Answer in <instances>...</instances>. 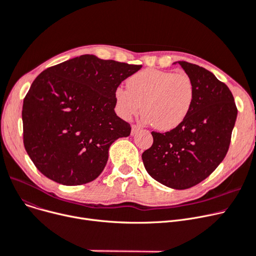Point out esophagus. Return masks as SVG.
<instances>
[{"instance_id":"esophagus-1","label":"esophagus","mask_w":256,"mask_h":256,"mask_svg":"<svg viewBox=\"0 0 256 256\" xmlns=\"http://www.w3.org/2000/svg\"><path fill=\"white\" fill-rule=\"evenodd\" d=\"M140 130V126L133 125V126L131 127V134H132V135H134L135 133H138Z\"/></svg>"}]
</instances>
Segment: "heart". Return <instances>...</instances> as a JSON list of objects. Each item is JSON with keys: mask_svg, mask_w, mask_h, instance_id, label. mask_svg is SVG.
I'll return each instance as SVG.
<instances>
[{"mask_svg": "<svg viewBox=\"0 0 256 256\" xmlns=\"http://www.w3.org/2000/svg\"><path fill=\"white\" fill-rule=\"evenodd\" d=\"M127 90L116 88L114 103L118 114L129 120L142 105V120L160 131L181 125L193 104L194 84L185 73L146 69L127 80Z\"/></svg>", "mask_w": 256, "mask_h": 256, "instance_id": "1", "label": "heart"}]
</instances>
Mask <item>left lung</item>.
Instances as JSON below:
<instances>
[{
    "mask_svg": "<svg viewBox=\"0 0 256 256\" xmlns=\"http://www.w3.org/2000/svg\"><path fill=\"white\" fill-rule=\"evenodd\" d=\"M176 63L194 84L192 108L178 127L165 133L153 131V144L142 158L154 180L183 190L204 181L222 162L238 110L228 86L212 72L185 61Z\"/></svg>",
    "mask_w": 256,
    "mask_h": 256,
    "instance_id": "obj_1",
    "label": "left lung"
}]
</instances>
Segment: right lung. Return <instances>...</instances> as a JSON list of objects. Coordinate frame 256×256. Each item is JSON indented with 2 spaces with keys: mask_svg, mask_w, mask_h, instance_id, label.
I'll return each mask as SVG.
<instances>
[{
  "mask_svg": "<svg viewBox=\"0 0 256 256\" xmlns=\"http://www.w3.org/2000/svg\"><path fill=\"white\" fill-rule=\"evenodd\" d=\"M140 68L84 54L38 75L22 116L24 148L41 174L66 186L99 176L112 144L131 132L114 112V91Z\"/></svg>",
  "mask_w": 256,
  "mask_h": 256,
  "instance_id": "obj_1",
  "label": "right lung"
}]
</instances>
